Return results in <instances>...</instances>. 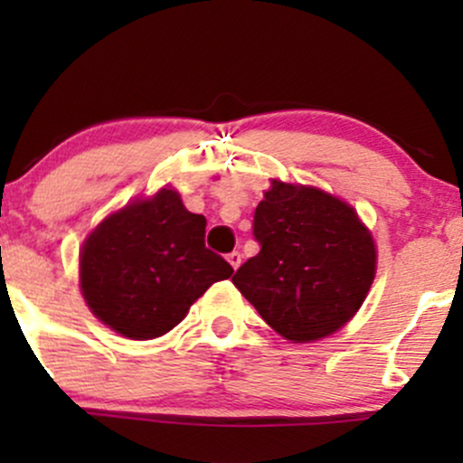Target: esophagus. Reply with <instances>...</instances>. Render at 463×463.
<instances>
[{"instance_id":"34e87169","label":"esophagus","mask_w":463,"mask_h":463,"mask_svg":"<svg viewBox=\"0 0 463 463\" xmlns=\"http://www.w3.org/2000/svg\"><path fill=\"white\" fill-rule=\"evenodd\" d=\"M228 263L232 265V269H237L239 265H241V254H239V252H231V254H228Z\"/></svg>"}]
</instances>
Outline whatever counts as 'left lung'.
Listing matches in <instances>:
<instances>
[{
  "label": "left lung",
  "mask_w": 463,
  "mask_h": 463,
  "mask_svg": "<svg viewBox=\"0 0 463 463\" xmlns=\"http://www.w3.org/2000/svg\"><path fill=\"white\" fill-rule=\"evenodd\" d=\"M257 257L232 283L294 344L339 331L368 296L376 248L357 211L326 191L272 180L254 211Z\"/></svg>",
  "instance_id": "left-lung-1"
}]
</instances>
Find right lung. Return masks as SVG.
<instances>
[{"instance_id":"add662e5","label":"right lung","mask_w":463,"mask_h":463,"mask_svg":"<svg viewBox=\"0 0 463 463\" xmlns=\"http://www.w3.org/2000/svg\"><path fill=\"white\" fill-rule=\"evenodd\" d=\"M204 215L184 209L167 187L106 217L80 252V289L93 316L130 339L172 331L211 285L232 274L204 246Z\"/></svg>"}]
</instances>
